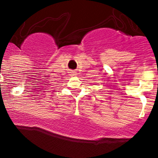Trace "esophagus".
Masks as SVG:
<instances>
[{
	"label": "esophagus",
	"instance_id": "1",
	"mask_svg": "<svg viewBox=\"0 0 158 158\" xmlns=\"http://www.w3.org/2000/svg\"><path fill=\"white\" fill-rule=\"evenodd\" d=\"M71 73H72V75H75V72H74V71H73V72H71Z\"/></svg>",
	"mask_w": 158,
	"mask_h": 158
}]
</instances>
